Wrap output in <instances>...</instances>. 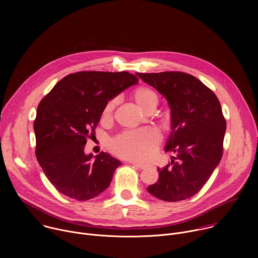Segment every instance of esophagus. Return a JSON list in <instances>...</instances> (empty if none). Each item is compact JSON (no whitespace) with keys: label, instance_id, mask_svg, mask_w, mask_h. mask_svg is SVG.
<instances>
[{"label":"esophagus","instance_id":"1","mask_svg":"<svg viewBox=\"0 0 258 258\" xmlns=\"http://www.w3.org/2000/svg\"><path fill=\"white\" fill-rule=\"evenodd\" d=\"M131 164H133V165H135L136 167H138V168H141V169H143V168H145L146 167V165L145 164H141V163H137V162H130Z\"/></svg>","mask_w":258,"mask_h":258}]
</instances>
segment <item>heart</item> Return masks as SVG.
Instances as JSON below:
<instances>
[{
  "label": "heart",
  "instance_id": "obj_1",
  "mask_svg": "<svg viewBox=\"0 0 258 258\" xmlns=\"http://www.w3.org/2000/svg\"><path fill=\"white\" fill-rule=\"evenodd\" d=\"M137 105L145 110L152 104H157V96L153 90L147 87H140L133 94ZM116 101L112 100L107 103L104 109V116H109L113 111ZM160 137L153 130H139L126 132L116 137L112 142L114 152L127 159L145 160L150 158L159 144Z\"/></svg>",
  "mask_w": 258,
  "mask_h": 258
}]
</instances>
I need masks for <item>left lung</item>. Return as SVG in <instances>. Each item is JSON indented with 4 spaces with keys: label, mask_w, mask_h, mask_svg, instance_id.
<instances>
[{
    "label": "left lung",
    "mask_w": 258,
    "mask_h": 258,
    "mask_svg": "<svg viewBox=\"0 0 258 258\" xmlns=\"http://www.w3.org/2000/svg\"><path fill=\"white\" fill-rule=\"evenodd\" d=\"M136 75L153 87L170 108L171 133L165 152L175 153L147 188L154 197L176 202L197 194L223 156L227 123L215 94L197 78L179 71Z\"/></svg>",
    "instance_id": "left-lung-1"
}]
</instances>
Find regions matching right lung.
Returning <instances> with one entry per match:
<instances>
[{"mask_svg": "<svg viewBox=\"0 0 258 258\" xmlns=\"http://www.w3.org/2000/svg\"><path fill=\"white\" fill-rule=\"evenodd\" d=\"M138 82L126 71H81L63 78L40 102L33 122L35 155L61 194L87 201L109 187L121 162L105 152L86 154L85 146L107 103Z\"/></svg>", "mask_w": 258, "mask_h": 258, "instance_id": "right-lung-1", "label": "right lung"}]
</instances>
